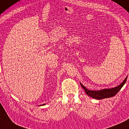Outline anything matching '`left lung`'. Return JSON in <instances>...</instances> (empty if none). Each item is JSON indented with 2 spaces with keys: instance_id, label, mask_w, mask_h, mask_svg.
<instances>
[{
  "instance_id": "1",
  "label": "left lung",
  "mask_w": 129,
  "mask_h": 129,
  "mask_svg": "<svg viewBox=\"0 0 129 129\" xmlns=\"http://www.w3.org/2000/svg\"><path fill=\"white\" fill-rule=\"evenodd\" d=\"M127 78V77L124 79V80L123 81L122 83H120L119 86L110 89H103L99 90H89L86 87L83 86L82 83H80V84L81 86L82 87V88L85 90V92H86V93L88 96L96 99H103L105 98H108L114 96L116 95L119 90L121 89V88H122L123 85H124V83H126Z\"/></svg>"
}]
</instances>
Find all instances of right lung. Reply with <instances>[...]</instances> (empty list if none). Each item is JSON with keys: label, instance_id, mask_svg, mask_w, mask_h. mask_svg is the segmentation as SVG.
Masks as SVG:
<instances>
[{"label": "right lung", "instance_id": "right-lung-1", "mask_svg": "<svg viewBox=\"0 0 129 129\" xmlns=\"http://www.w3.org/2000/svg\"><path fill=\"white\" fill-rule=\"evenodd\" d=\"M45 105V104H43V105Z\"/></svg>", "mask_w": 129, "mask_h": 129}]
</instances>
